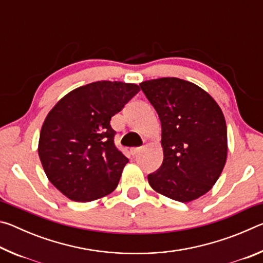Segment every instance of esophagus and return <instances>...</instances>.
Masks as SVG:
<instances>
[{
    "mask_svg": "<svg viewBox=\"0 0 263 263\" xmlns=\"http://www.w3.org/2000/svg\"><path fill=\"white\" fill-rule=\"evenodd\" d=\"M141 148L142 147H132L130 151H131V153H132V155H136V154H138L141 151Z\"/></svg>",
    "mask_w": 263,
    "mask_h": 263,
    "instance_id": "obj_1",
    "label": "esophagus"
}]
</instances>
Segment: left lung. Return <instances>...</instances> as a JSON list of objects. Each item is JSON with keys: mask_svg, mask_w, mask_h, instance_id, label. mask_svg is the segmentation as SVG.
<instances>
[{"mask_svg": "<svg viewBox=\"0 0 263 263\" xmlns=\"http://www.w3.org/2000/svg\"><path fill=\"white\" fill-rule=\"evenodd\" d=\"M141 90L161 122L163 161L147 176L157 193L182 203L206 194L228 157V130L217 102L196 84L177 78L144 81Z\"/></svg>", "mask_w": 263, "mask_h": 263, "instance_id": "obj_1", "label": "left lung"}]
</instances>
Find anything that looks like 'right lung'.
<instances>
[{"mask_svg":"<svg viewBox=\"0 0 263 263\" xmlns=\"http://www.w3.org/2000/svg\"><path fill=\"white\" fill-rule=\"evenodd\" d=\"M140 89L97 81L65 95L46 116L38 154L47 179L66 197L90 202L116 189L128 159L115 146L111 117Z\"/></svg>","mask_w":263,"mask_h":263,"instance_id":"obj_1","label":"right lung"}]
</instances>
